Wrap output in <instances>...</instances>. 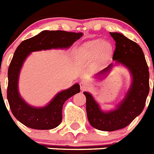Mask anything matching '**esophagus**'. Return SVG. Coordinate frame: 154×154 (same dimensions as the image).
<instances>
[{"instance_id":"34e87169","label":"esophagus","mask_w":154,"mask_h":154,"mask_svg":"<svg viewBox=\"0 0 154 154\" xmlns=\"http://www.w3.org/2000/svg\"><path fill=\"white\" fill-rule=\"evenodd\" d=\"M80 87H81L82 91L88 90V89H90V85H89V82H87L86 81H82L80 82Z\"/></svg>"}]
</instances>
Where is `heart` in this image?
<instances>
[{"mask_svg":"<svg viewBox=\"0 0 154 154\" xmlns=\"http://www.w3.org/2000/svg\"><path fill=\"white\" fill-rule=\"evenodd\" d=\"M112 48L109 42L104 40L94 39L84 43L78 51L80 60L90 61L97 58L99 61H105L109 58Z\"/></svg>","mask_w":154,"mask_h":154,"instance_id":"1","label":"heart"}]
</instances>
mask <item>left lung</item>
Instances as JSON below:
<instances>
[{"label":"left lung","mask_w":154,"mask_h":154,"mask_svg":"<svg viewBox=\"0 0 154 154\" xmlns=\"http://www.w3.org/2000/svg\"><path fill=\"white\" fill-rule=\"evenodd\" d=\"M109 34L116 42L112 60H117L130 69L133 83L118 108L109 112H102L90 94L84 92L88 120L92 126L103 131H115L127 126L143 112L149 92V68L140 46L122 34ZM111 67L112 65H109L99 75L106 73Z\"/></svg>","instance_id":"obj_1"}]
</instances>
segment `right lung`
Listing matches in <instances>:
<instances>
[{
	"mask_svg": "<svg viewBox=\"0 0 154 154\" xmlns=\"http://www.w3.org/2000/svg\"><path fill=\"white\" fill-rule=\"evenodd\" d=\"M82 35V33L65 31H43L23 41L17 48L8 68L7 97L12 114L24 126L35 130H51L57 127L62 122L65 102L80 92L79 85L75 84L69 89L59 92L44 108L28 106L20 97L17 91L19 72L25 58L32 51L70 47Z\"/></svg>",
	"mask_w": 154,
	"mask_h": 154,
	"instance_id": "1",
	"label": "right lung"
}]
</instances>
